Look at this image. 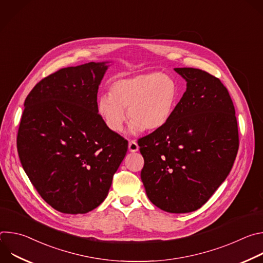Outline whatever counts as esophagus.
Wrapping results in <instances>:
<instances>
[{"label":"esophagus","instance_id":"esophagus-1","mask_svg":"<svg viewBox=\"0 0 263 263\" xmlns=\"http://www.w3.org/2000/svg\"><path fill=\"white\" fill-rule=\"evenodd\" d=\"M128 146H129V151L130 152H137L138 148H139V146H138V144H137V142L135 140H130Z\"/></svg>","mask_w":263,"mask_h":263}]
</instances>
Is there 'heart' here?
I'll list each match as a JSON object with an SVG mask.
<instances>
[{
  "mask_svg": "<svg viewBox=\"0 0 263 263\" xmlns=\"http://www.w3.org/2000/svg\"><path fill=\"white\" fill-rule=\"evenodd\" d=\"M110 92H103L97 102V111L105 125L121 132L128 117L131 132L144 129L157 131L166 126L179 102L178 83L160 72L141 73L115 80Z\"/></svg>",
  "mask_w": 263,
  "mask_h": 263,
  "instance_id": "heart-1",
  "label": "heart"
}]
</instances>
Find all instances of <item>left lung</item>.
Wrapping results in <instances>:
<instances>
[{"label": "left lung", "instance_id": "obj_1", "mask_svg": "<svg viewBox=\"0 0 263 263\" xmlns=\"http://www.w3.org/2000/svg\"><path fill=\"white\" fill-rule=\"evenodd\" d=\"M175 70L187 82L170 122L138 140L147 198L171 213L201 208L229 175L239 138L228 89L209 72Z\"/></svg>", "mask_w": 263, "mask_h": 263}]
</instances>
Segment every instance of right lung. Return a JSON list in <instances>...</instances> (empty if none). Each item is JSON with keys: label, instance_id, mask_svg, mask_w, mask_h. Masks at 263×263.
I'll use <instances>...</instances> for the list:
<instances>
[{"label": "right lung", "instance_id": "obj_1", "mask_svg": "<svg viewBox=\"0 0 263 263\" xmlns=\"http://www.w3.org/2000/svg\"><path fill=\"white\" fill-rule=\"evenodd\" d=\"M106 62L61 68L37 83L25 100L16 145L40 196L62 213H86L107 197L128 140L97 111Z\"/></svg>", "mask_w": 263, "mask_h": 263}]
</instances>
